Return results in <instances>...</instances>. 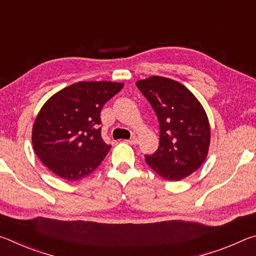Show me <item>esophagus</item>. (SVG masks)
I'll list each match as a JSON object with an SVG mask.
<instances>
[{"label": "esophagus", "mask_w": 256, "mask_h": 256, "mask_svg": "<svg viewBox=\"0 0 256 256\" xmlns=\"http://www.w3.org/2000/svg\"><path fill=\"white\" fill-rule=\"evenodd\" d=\"M126 142L130 144H138V138L136 136H132L131 138H130V140H126Z\"/></svg>", "instance_id": "34e87169"}]
</instances>
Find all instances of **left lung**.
Wrapping results in <instances>:
<instances>
[{
    "label": "left lung",
    "mask_w": 256,
    "mask_h": 256,
    "mask_svg": "<svg viewBox=\"0 0 256 256\" xmlns=\"http://www.w3.org/2000/svg\"><path fill=\"white\" fill-rule=\"evenodd\" d=\"M159 122V146L146 162L167 180H180L198 170L206 158L210 126L196 96L180 82L151 76L136 82Z\"/></svg>",
    "instance_id": "1"
}]
</instances>
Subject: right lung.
Wrapping results in <instances>:
<instances>
[{"instance_id": "obj_1", "label": "right lung", "mask_w": 256, "mask_h": 256, "mask_svg": "<svg viewBox=\"0 0 256 256\" xmlns=\"http://www.w3.org/2000/svg\"><path fill=\"white\" fill-rule=\"evenodd\" d=\"M123 84L78 82L50 97L32 128V146L42 162L62 178L88 176L110 149L102 138L100 112Z\"/></svg>"}]
</instances>
